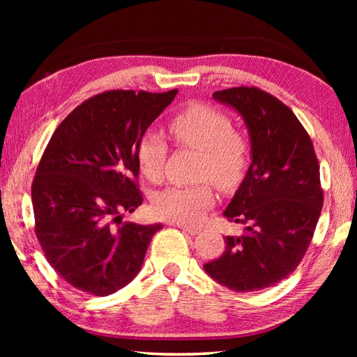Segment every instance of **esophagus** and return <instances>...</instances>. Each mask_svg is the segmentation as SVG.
<instances>
[{
  "label": "esophagus",
  "instance_id": "esophagus-1",
  "mask_svg": "<svg viewBox=\"0 0 357 357\" xmlns=\"http://www.w3.org/2000/svg\"><path fill=\"white\" fill-rule=\"evenodd\" d=\"M181 229H183L185 233L192 234V236H195V234H198L201 231L199 227H195V225H179Z\"/></svg>",
  "mask_w": 357,
  "mask_h": 357
}]
</instances>
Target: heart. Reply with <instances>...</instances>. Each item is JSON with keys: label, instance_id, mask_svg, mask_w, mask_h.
<instances>
[{"label": "heart", "instance_id": "1", "mask_svg": "<svg viewBox=\"0 0 357 357\" xmlns=\"http://www.w3.org/2000/svg\"><path fill=\"white\" fill-rule=\"evenodd\" d=\"M169 132L179 147L201 153L198 179L213 181L230 192L245 178L250 146L241 132L231 128L227 113L213 105L193 102L169 119ZM169 146L156 132H144L136 142V162L149 181L162 178ZM204 181L196 185H174L158 193L151 204L153 213L172 222L193 224L215 202L213 185Z\"/></svg>", "mask_w": 357, "mask_h": 357}]
</instances>
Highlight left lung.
Here are the masks:
<instances>
[{
	"instance_id": "1",
	"label": "left lung",
	"mask_w": 357,
	"mask_h": 357,
	"mask_svg": "<svg viewBox=\"0 0 357 357\" xmlns=\"http://www.w3.org/2000/svg\"><path fill=\"white\" fill-rule=\"evenodd\" d=\"M213 98L244 118L252 165L224 211L244 233L225 236L224 253L204 268L233 291H257L285 279L307 253L324 204L319 162L304 126L276 96L241 86Z\"/></svg>"
}]
</instances>
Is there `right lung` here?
Wrapping results in <instances>:
<instances>
[{
  "label": "right lung",
  "instance_id": "obj_1",
  "mask_svg": "<svg viewBox=\"0 0 357 357\" xmlns=\"http://www.w3.org/2000/svg\"><path fill=\"white\" fill-rule=\"evenodd\" d=\"M178 90H107L56 127L32 184L35 234L72 287L109 296L138 275L161 224L123 222L142 204L136 142Z\"/></svg>",
  "mask_w": 357,
  "mask_h": 357
}]
</instances>
